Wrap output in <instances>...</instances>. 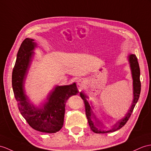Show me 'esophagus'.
Returning <instances> with one entry per match:
<instances>
[{
	"label": "esophagus",
	"instance_id": "34e87169",
	"mask_svg": "<svg viewBox=\"0 0 151 151\" xmlns=\"http://www.w3.org/2000/svg\"><path fill=\"white\" fill-rule=\"evenodd\" d=\"M78 84H79V86L82 85V81H79L78 82Z\"/></svg>",
	"mask_w": 151,
	"mask_h": 151
}]
</instances>
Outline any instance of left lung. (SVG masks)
<instances>
[{"mask_svg":"<svg viewBox=\"0 0 151 151\" xmlns=\"http://www.w3.org/2000/svg\"><path fill=\"white\" fill-rule=\"evenodd\" d=\"M128 60L130 64V67L131 70V73H132V78L133 80V101L132 102V104L130 109L128 110V112L124 118L121 119L119 120L113 127L108 131H104L99 126V123L97 122V120L95 119L93 116V113L91 109V106L90 104L88 103L87 101V97L86 95H84L83 92H80V96L82 98L84 102V106H85V110H86V115L87 117V119L88 121V124L91 128V131L95 133H111V132L116 131L117 130L120 129L122 128L125 124H126L127 120L129 119L131 115L133 112V109L134 108V106L137 103L138 101V99L139 97V94H140L141 91V83L140 79H139V76H140V70H139V67L138 62V59L134 54H129L128 56Z\"/></svg>","mask_w":151,"mask_h":151,"instance_id":"obj_1","label":"left lung"}]
</instances>
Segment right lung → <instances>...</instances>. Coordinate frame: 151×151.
<instances>
[{
    "label": "right lung",
    "mask_w": 151,
    "mask_h": 151,
    "mask_svg": "<svg viewBox=\"0 0 151 151\" xmlns=\"http://www.w3.org/2000/svg\"><path fill=\"white\" fill-rule=\"evenodd\" d=\"M36 47V43L31 38L25 39L22 43L13 70V90L18 109L29 126L42 133H54L63 127L66 102L79 91L75 83L57 86L48 95L47 101L42 108H35L29 102L24 90V82Z\"/></svg>",
    "instance_id": "1"
}]
</instances>
